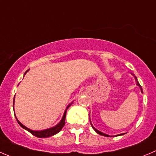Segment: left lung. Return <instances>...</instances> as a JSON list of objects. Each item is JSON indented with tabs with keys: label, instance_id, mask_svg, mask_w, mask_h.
<instances>
[{
	"label": "left lung",
	"instance_id": "8db88e82",
	"mask_svg": "<svg viewBox=\"0 0 156 156\" xmlns=\"http://www.w3.org/2000/svg\"><path fill=\"white\" fill-rule=\"evenodd\" d=\"M134 77H135V81H136V83H137L136 85H137L138 86H139V88H140L141 91H142V92L143 93V91H142V87H141V85H139V81H138V80H137V78H136V77H135V75H134ZM90 122H91V121H90ZM91 127L93 128V129H94V130L95 131V132H97V133L99 134V135H103V136H106V137H109V135H106V134H105V133H103V132H100V131H98V129H96L95 128H94V126H92V124H91ZM124 135V133H123V134H120V135H115V136H119V135Z\"/></svg>",
	"mask_w": 156,
	"mask_h": 156
}]
</instances>
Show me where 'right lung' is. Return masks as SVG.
<instances>
[{"instance_id":"obj_1","label":"right lung","mask_w":156,"mask_h":156,"mask_svg":"<svg viewBox=\"0 0 156 156\" xmlns=\"http://www.w3.org/2000/svg\"><path fill=\"white\" fill-rule=\"evenodd\" d=\"M28 71V70H27ZM27 71H26L25 73H24V75H25L26 73L27 72ZM72 104V103H71V104L69 105L67 107L66 110H65V113H64L63 115V117H62V120H61V122L58 123V125H56L55 126H54V127L52 128H50V129H44V130H41V131H33V130H30V129H28V128H27L26 126H24V125L21 124V122H19L18 120L17 119V122H18V124L20 125V126L21 127H22L23 129H24L25 130L28 131L30 133H31L32 135H34V136H36V137L37 138H48V137H50V136H52V135H56L57 133H58V132H60L61 130L62 129V128L64 127V126H65V117H66V112H67V109L68 108L70 107V105ZM14 105V104H13Z\"/></svg>"}]
</instances>
